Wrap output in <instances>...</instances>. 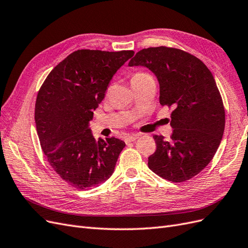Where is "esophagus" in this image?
<instances>
[{"label": "esophagus", "instance_id": "1", "mask_svg": "<svg viewBox=\"0 0 248 248\" xmlns=\"http://www.w3.org/2000/svg\"><path fill=\"white\" fill-rule=\"evenodd\" d=\"M140 137V134H132V136L126 137V138H125V142H126V144H128V142H130V141L137 140Z\"/></svg>", "mask_w": 248, "mask_h": 248}]
</instances>
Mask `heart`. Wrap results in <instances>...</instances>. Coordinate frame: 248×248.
<instances>
[{"label": "heart", "instance_id": "heart-1", "mask_svg": "<svg viewBox=\"0 0 248 248\" xmlns=\"http://www.w3.org/2000/svg\"><path fill=\"white\" fill-rule=\"evenodd\" d=\"M144 74H146V73H137L136 76H134V77H138V76H144Z\"/></svg>", "mask_w": 248, "mask_h": 248}]
</instances>
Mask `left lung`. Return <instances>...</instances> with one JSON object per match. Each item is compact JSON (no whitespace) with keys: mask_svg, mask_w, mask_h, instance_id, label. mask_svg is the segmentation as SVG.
I'll return each instance as SVG.
<instances>
[{"mask_svg":"<svg viewBox=\"0 0 248 248\" xmlns=\"http://www.w3.org/2000/svg\"><path fill=\"white\" fill-rule=\"evenodd\" d=\"M128 66H144L159 82V102L172 107L170 140L154 136L156 151L148 167L172 182H183L204 170L218 149L226 112L207 66L184 50L158 46L137 52Z\"/></svg>","mask_w":248,"mask_h":248,"instance_id":"8db88e82","label":"left lung"}]
</instances>
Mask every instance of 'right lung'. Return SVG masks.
Masks as SVG:
<instances>
[{
  "label": "right lung",
  "instance_id": "add662e5",
  "mask_svg": "<svg viewBox=\"0 0 248 248\" xmlns=\"http://www.w3.org/2000/svg\"><path fill=\"white\" fill-rule=\"evenodd\" d=\"M133 50L78 49L50 71L37 95L35 122L50 167L69 185L88 189L106 182L125 142L97 141L89 122L110 79Z\"/></svg>",
  "mask_w": 248,
  "mask_h": 248
}]
</instances>
